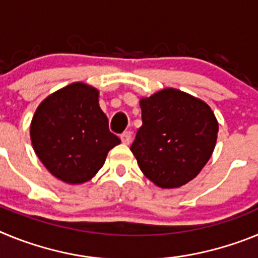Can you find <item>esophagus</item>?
Instances as JSON below:
<instances>
[{"instance_id":"34e87169","label":"esophagus","mask_w":258,"mask_h":258,"mask_svg":"<svg viewBox=\"0 0 258 258\" xmlns=\"http://www.w3.org/2000/svg\"><path fill=\"white\" fill-rule=\"evenodd\" d=\"M120 138H121V142L124 143V145H129V143H131V141H132V133H131V132H124V133L121 134V137H120Z\"/></svg>"}]
</instances>
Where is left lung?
I'll list each match as a JSON object with an SVG mask.
<instances>
[{
  "label": "left lung",
  "mask_w": 258,
  "mask_h": 258,
  "mask_svg": "<svg viewBox=\"0 0 258 258\" xmlns=\"http://www.w3.org/2000/svg\"><path fill=\"white\" fill-rule=\"evenodd\" d=\"M140 104L142 126L131 146L137 163L159 187H181L211 159L217 118L206 102L172 88L142 98Z\"/></svg>",
  "instance_id": "obj_1"
}]
</instances>
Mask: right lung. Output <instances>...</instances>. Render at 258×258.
<instances>
[{
    "label": "right lung",
    "instance_id": "add662e5",
    "mask_svg": "<svg viewBox=\"0 0 258 258\" xmlns=\"http://www.w3.org/2000/svg\"><path fill=\"white\" fill-rule=\"evenodd\" d=\"M99 92L74 83L41 102L31 122L33 150L60 181L79 184L92 179L107 154L121 142L108 129L98 103Z\"/></svg>",
    "mask_w": 258,
    "mask_h": 258
}]
</instances>
